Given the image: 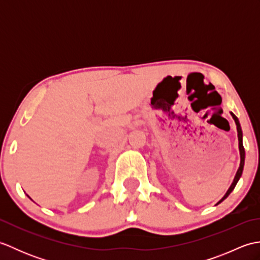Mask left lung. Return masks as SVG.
<instances>
[{"instance_id": "8db88e82", "label": "left lung", "mask_w": 260, "mask_h": 260, "mask_svg": "<svg viewBox=\"0 0 260 260\" xmlns=\"http://www.w3.org/2000/svg\"><path fill=\"white\" fill-rule=\"evenodd\" d=\"M231 115H233V117H234V119H235V121H236V125H237V132H238V141H239V151H240V167H239V169H238V171H237V173H236V176H235V180H234V182H233V184H231V186L229 187V190L227 191V193H225L224 194V197L221 199V200H220L218 203H220V202H222L225 198H227L231 192H233V190L235 189V186H236V184H237V182L239 181V179H240V176H241V174H242V171H244V165H245V148H244V145H242V132H241V127H240V123H239V120H238V118L236 117V116L231 113Z\"/></svg>"}]
</instances>
